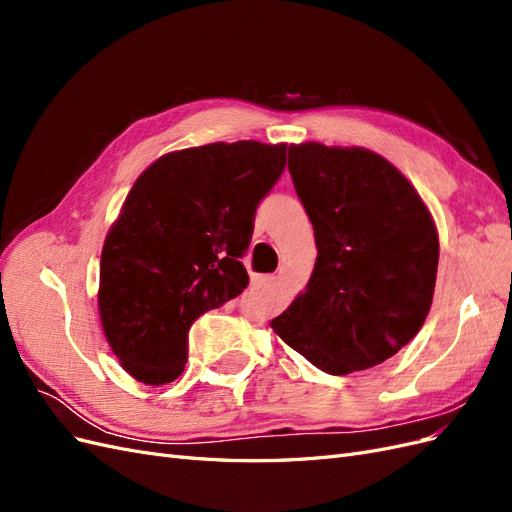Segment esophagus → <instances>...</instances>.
<instances>
[{"label":"esophagus","instance_id":"34e87169","mask_svg":"<svg viewBox=\"0 0 512 512\" xmlns=\"http://www.w3.org/2000/svg\"><path fill=\"white\" fill-rule=\"evenodd\" d=\"M275 280L273 275H252V286L260 288V286H269Z\"/></svg>","mask_w":512,"mask_h":512}]
</instances>
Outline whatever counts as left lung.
<instances>
[{
	"mask_svg": "<svg viewBox=\"0 0 512 512\" xmlns=\"http://www.w3.org/2000/svg\"><path fill=\"white\" fill-rule=\"evenodd\" d=\"M288 170L314 226L318 258L273 331L331 376L369 369L421 331L440 243L412 183L378 153L303 143Z\"/></svg>",
	"mask_w": 512,
	"mask_h": 512,
	"instance_id": "8db88e82",
	"label": "left lung"
}]
</instances>
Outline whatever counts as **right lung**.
Segmentation results:
<instances>
[{
  "instance_id": "1",
  "label": "right lung",
  "mask_w": 512,
  "mask_h": 512,
  "mask_svg": "<svg viewBox=\"0 0 512 512\" xmlns=\"http://www.w3.org/2000/svg\"><path fill=\"white\" fill-rule=\"evenodd\" d=\"M286 168V145L211 143L166 153L136 179L100 260V320L138 382H173L188 331L250 284L254 215Z\"/></svg>"
}]
</instances>
